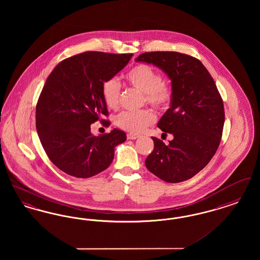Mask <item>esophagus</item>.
<instances>
[{
  "instance_id": "1",
  "label": "esophagus",
  "mask_w": 260,
  "mask_h": 260,
  "mask_svg": "<svg viewBox=\"0 0 260 260\" xmlns=\"http://www.w3.org/2000/svg\"><path fill=\"white\" fill-rule=\"evenodd\" d=\"M126 137H127V139H132V140H134V139L138 138L139 136H138V135H135V134H128V135L126 136Z\"/></svg>"
}]
</instances>
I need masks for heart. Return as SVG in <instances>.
I'll return each instance as SVG.
<instances>
[{
    "mask_svg": "<svg viewBox=\"0 0 260 260\" xmlns=\"http://www.w3.org/2000/svg\"><path fill=\"white\" fill-rule=\"evenodd\" d=\"M124 79L128 85L143 92L145 101L156 109H166L173 100V87L162 81L161 73L148 64L139 63L134 66L124 75ZM101 95L108 108H118L121 98L119 82L114 78L105 80L101 85ZM154 122L155 115L149 109L138 112H122L116 118L118 126L135 134L143 132Z\"/></svg>",
    "mask_w": 260,
    "mask_h": 260,
    "instance_id": "heart-1",
    "label": "heart"
}]
</instances>
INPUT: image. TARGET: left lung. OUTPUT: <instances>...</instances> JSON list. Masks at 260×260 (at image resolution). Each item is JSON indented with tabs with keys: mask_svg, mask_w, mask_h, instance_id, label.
I'll return each instance as SVG.
<instances>
[{
	"mask_svg": "<svg viewBox=\"0 0 260 260\" xmlns=\"http://www.w3.org/2000/svg\"><path fill=\"white\" fill-rule=\"evenodd\" d=\"M136 61L161 69L172 80L173 99L158 126L172 134L166 145L152 137L153 152L145 160L149 172L169 183L190 179L211 160L224 125L221 95L207 68L197 58L176 51L141 53Z\"/></svg>",
	"mask_w": 260,
	"mask_h": 260,
	"instance_id": "1",
	"label": "left lung"
}]
</instances>
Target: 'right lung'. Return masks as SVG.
I'll return each instance as SVG.
<instances>
[{"label": "right lung", "mask_w": 260, "mask_h": 260, "mask_svg": "<svg viewBox=\"0 0 260 260\" xmlns=\"http://www.w3.org/2000/svg\"><path fill=\"white\" fill-rule=\"evenodd\" d=\"M133 54L86 51L59 62L49 75L38 99L36 128L49 159L59 170L78 178L106 170L114 149L125 141L123 131L95 136L90 124L110 122L101 85L128 63Z\"/></svg>", "instance_id": "1"}]
</instances>
